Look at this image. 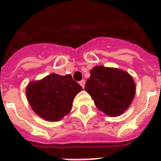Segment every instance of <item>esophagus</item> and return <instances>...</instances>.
<instances>
[{"label":"esophagus","instance_id":"1","mask_svg":"<svg viewBox=\"0 0 161 161\" xmlns=\"http://www.w3.org/2000/svg\"><path fill=\"white\" fill-rule=\"evenodd\" d=\"M79 84H80L82 87L84 88V85H85V80H84V79H83V80H81L80 82H79Z\"/></svg>","mask_w":161,"mask_h":161}]
</instances>
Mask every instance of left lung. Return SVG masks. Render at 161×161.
Here are the masks:
<instances>
[{
  "instance_id": "1",
  "label": "left lung",
  "mask_w": 161,
  "mask_h": 161,
  "mask_svg": "<svg viewBox=\"0 0 161 161\" xmlns=\"http://www.w3.org/2000/svg\"><path fill=\"white\" fill-rule=\"evenodd\" d=\"M84 90L101 111L108 116H118L131 104L135 84L124 70L99 65L91 70Z\"/></svg>"
}]
</instances>
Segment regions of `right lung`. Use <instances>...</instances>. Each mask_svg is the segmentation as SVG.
<instances>
[{"label":"right lung","instance_id":"1","mask_svg":"<svg viewBox=\"0 0 161 161\" xmlns=\"http://www.w3.org/2000/svg\"><path fill=\"white\" fill-rule=\"evenodd\" d=\"M83 90L70 75L51 74L26 87L27 100L33 111L45 120L59 121L71 109L75 96Z\"/></svg>","mask_w":161,"mask_h":161}]
</instances>
